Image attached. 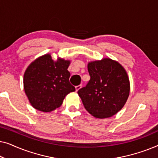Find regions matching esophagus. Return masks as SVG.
Here are the masks:
<instances>
[{
  "label": "esophagus",
  "mask_w": 158,
  "mask_h": 158,
  "mask_svg": "<svg viewBox=\"0 0 158 158\" xmlns=\"http://www.w3.org/2000/svg\"><path fill=\"white\" fill-rule=\"evenodd\" d=\"M81 87H82V85H79L75 86V90H76V91H77V90L81 89Z\"/></svg>",
  "instance_id": "obj_1"
}]
</instances>
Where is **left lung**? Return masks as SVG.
<instances>
[{
	"label": "left lung",
	"mask_w": 158,
	"mask_h": 158,
	"mask_svg": "<svg viewBox=\"0 0 158 158\" xmlns=\"http://www.w3.org/2000/svg\"><path fill=\"white\" fill-rule=\"evenodd\" d=\"M90 79L77 91L85 109L95 117H111L120 111L129 95L130 85L124 68L104 58L88 64Z\"/></svg>",
	"instance_id": "1"
}]
</instances>
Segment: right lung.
<instances>
[{"label": "right lung", "mask_w": 158, "mask_h": 158, "mask_svg": "<svg viewBox=\"0 0 158 158\" xmlns=\"http://www.w3.org/2000/svg\"><path fill=\"white\" fill-rule=\"evenodd\" d=\"M70 63L62 58L54 61L47 54L29 64L23 75V87L34 109L43 112L53 111L62 105L67 95L75 91L69 81Z\"/></svg>", "instance_id": "add662e5"}]
</instances>
